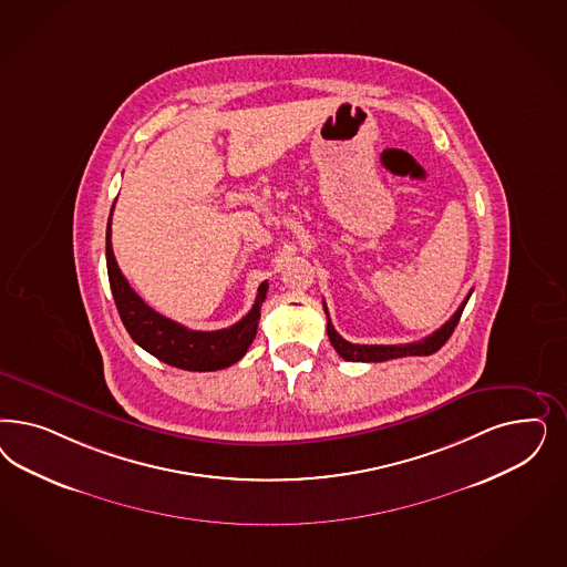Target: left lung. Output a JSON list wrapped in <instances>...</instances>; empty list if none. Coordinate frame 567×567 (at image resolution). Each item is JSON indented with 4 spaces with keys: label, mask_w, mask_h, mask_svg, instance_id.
Wrapping results in <instances>:
<instances>
[{
    "label": "left lung",
    "mask_w": 567,
    "mask_h": 567,
    "mask_svg": "<svg viewBox=\"0 0 567 567\" xmlns=\"http://www.w3.org/2000/svg\"><path fill=\"white\" fill-rule=\"evenodd\" d=\"M474 292V290H472ZM472 292L465 296V300L461 302L455 315L442 326L436 329L432 336L423 338L421 342H413V344H394V347H384V344H352L347 342L333 326L329 321L328 307L323 302V309L328 315V336L331 347L336 348V352L344 359V361H352V363H382V361H390V359H401V357H425V354H432L442 348V344L451 338V333L457 328L458 319H461V312L465 309L467 300Z\"/></svg>",
    "instance_id": "1"
}]
</instances>
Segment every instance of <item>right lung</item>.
<instances>
[{
    "label": "right lung",
    "instance_id": "1",
    "mask_svg": "<svg viewBox=\"0 0 567 567\" xmlns=\"http://www.w3.org/2000/svg\"><path fill=\"white\" fill-rule=\"evenodd\" d=\"M114 208V204H112ZM106 227V267H109L110 288L121 315V321L133 338L135 344L154 354L166 365L179 367L185 371H217L238 363L255 340L260 307L267 298L269 284L258 286L255 307L236 326L217 331H196L166 319L165 315L150 309L146 302L128 286L125 275L121 274L116 258L112 252V229Z\"/></svg>",
    "mask_w": 567,
    "mask_h": 567
}]
</instances>
